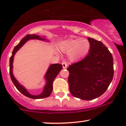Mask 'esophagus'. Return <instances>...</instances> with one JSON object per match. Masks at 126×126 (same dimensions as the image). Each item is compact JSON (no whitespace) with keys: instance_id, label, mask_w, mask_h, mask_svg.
Wrapping results in <instances>:
<instances>
[{"instance_id":"1","label":"esophagus","mask_w":126,"mask_h":126,"mask_svg":"<svg viewBox=\"0 0 126 126\" xmlns=\"http://www.w3.org/2000/svg\"><path fill=\"white\" fill-rule=\"evenodd\" d=\"M62 64V65H63V68H67V64L66 63H65V62H63Z\"/></svg>"}]
</instances>
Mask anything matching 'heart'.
<instances>
[{
	"instance_id": "heart-1",
	"label": "heart",
	"mask_w": 126,
	"mask_h": 126,
	"mask_svg": "<svg viewBox=\"0 0 126 126\" xmlns=\"http://www.w3.org/2000/svg\"><path fill=\"white\" fill-rule=\"evenodd\" d=\"M59 48L63 53L68 54L69 60L74 61L87 54L91 44L87 39H67L59 42Z\"/></svg>"
}]
</instances>
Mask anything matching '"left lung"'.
I'll return each mask as SVG.
<instances>
[{
  "instance_id": "obj_1",
  "label": "left lung",
  "mask_w": 126,
  "mask_h": 126,
  "mask_svg": "<svg viewBox=\"0 0 126 126\" xmlns=\"http://www.w3.org/2000/svg\"><path fill=\"white\" fill-rule=\"evenodd\" d=\"M89 53L81 61L70 65L68 84L73 96L92 100L103 94L113 78V58L101 41L88 38Z\"/></svg>"
}]
</instances>
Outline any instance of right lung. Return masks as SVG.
<instances>
[{
	"mask_svg": "<svg viewBox=\"0 0 126 126\" xmlns=\"http://www.w3.org/2000/svg\"><path fill=\"white\" fill-rule=\"evenodd\" d=\"M30 39H37V40L49 42L48 39H47L45 36H40V35L35 34H27L25 37H24L20 41L19 44L15 47L12 51V56L9 59V74H10L11 79L17 89L20 92H21L22 94L25 95L27 97L32 99H41L46 98V97H49L50 95L51 94L52 89H53L52 82H53L54 79L57 77L58 74L60 72V71L62 69V65L61 64H51L49 65L44 76L45 85L44 87V89H43L42 92L38 95L31 94L27 91V89L17 81V80L15 78L14 74H13V68H14L13 62H14L15 54L27 41L30 40Z\"/></svg>",
	"mask_w": 126,
	"mask_h": 126,
	"instance_id": "add662e5",
	"label": "right lung"
}]
</instances>
